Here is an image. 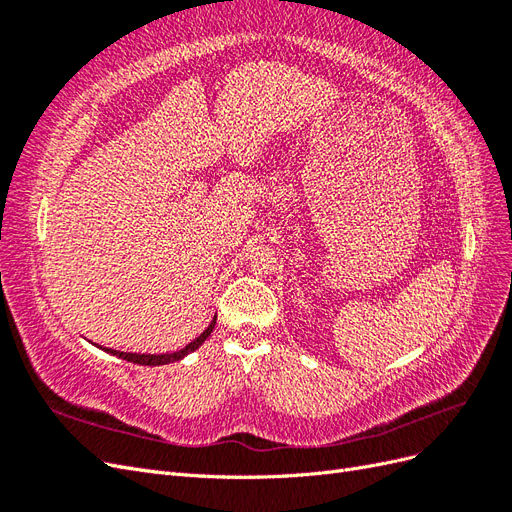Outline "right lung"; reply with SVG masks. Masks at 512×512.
<instances>
[{"label": "right lung", "instance_id": "1", "mask_svg": "<svg viewBox=\"0 0 512 512\" xmlns=\"http://www.w3.org/2000/svg\"><path fill=\"white\" fill-rule=\"evenodd\" d=\"M213 327H215V318H213V322L209 324V327L194 339V342H190L185 348H181L177 352H170V354H136V352H119V350H113V348H104V350L119 356V359H123V361H130V363H136V365H168V363L181 361L185 354L194 352L211 335Z\"/></svg>", "mask_w": 512, "mask_h": 512}]
</instances>
